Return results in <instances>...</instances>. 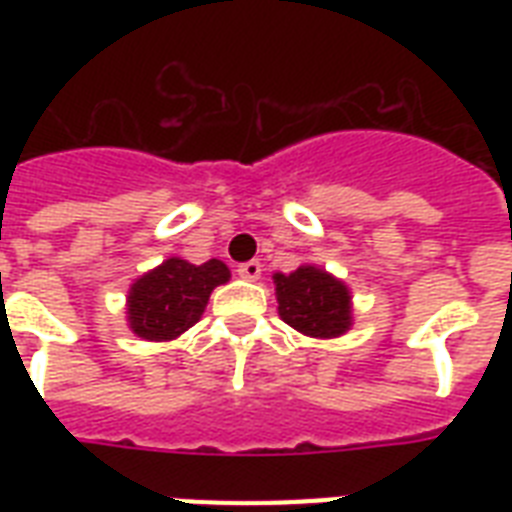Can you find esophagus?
<instances>
[{"instance_id": "esophagus-1", "label": "esophagus", "mask_w": 512, "mask_h": 512, "mask_svg": "<svg viewBox=\"0 0 512 512\" xmlns=\"http://www.w3.org/2000/svg\"><path fill=\"white\" fill-rule=\"evenodd\" d=\"M260 273H263V265L257 263V260H249V263L239 265V276L244 281H257L260 279Z\"/></svg>"}]
</instances>
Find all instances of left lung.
Here are the masks:
<instances>
[{"label":"left lung","mask_w":512,"mask_h":512,"mask_svg":"<svg viewBox=\"0 0 512 512\" xmlns=\"http://www.w3.org/2000/svg\"><path fill=\"white\" fill-rule=\"evenodd\" d=\"M273 284L279 316L297 332L329 340L345 335L353 324L348 287L332 273L316 265H300L292 273H276Z\"/></svg>","instance_id":"obj_1"}]
</instances>
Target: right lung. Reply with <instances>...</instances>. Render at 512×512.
I'll use <instances>...</instances> for the list:
<instances>
[{
	"instance_id": "obj_1",
	"label": "right lung",
	"mask_w": 512,
	"mask_h": 512,
	"mask_svg": "<svg viewBox=\"0 0 512 512\" xmlns=\"http://www.w3.org/2000/svg\"><path fill=\"white\" fill-rule=\"evenodd\" d=\"M231 279L220 260L193 265L170 257L154 271L143 273L127 295V321L143 340H175L201 319L212 289Z\"/></svg>"
}]
</instances>
